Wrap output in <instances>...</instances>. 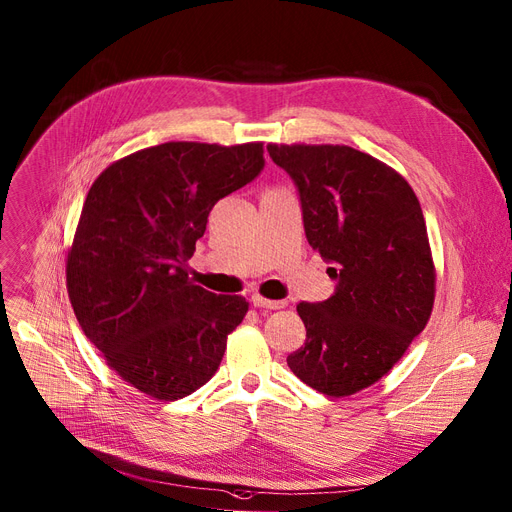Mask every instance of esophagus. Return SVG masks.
I'll list each match as a JSON object with an SVG mask.
<instances>
[{"label":"esophagus","mask_w":512,"mask_h":512,"mask_svg":"<svg viewBox=\"0 0 512 512\" xmlns=\"http://www.w3.org/2000/svg\"><path fill=\"white\" fill-rule=\"evenodd\" d=\"M250 302L256 306V308H266V310H283L287 308V302L285 299H264L262 295L254 293Z\"/></svg>","instance_id":"34e87169"}]
</instances>
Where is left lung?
<instances>
[{"instance_id": "8db88e82", "label": "left lung", "mask_w": 512, "mask_h": 512, "mask_svg": "<svg viewBox=\"0 0 512 512\" xmlns=\"http://www.w3.org/2000/svg\"><path fill=\"white\" fill-rule=\"evenodd\" d=\"M302 204L306 237L335 293L299 304L306 345L291 372L328 397L378 382L422 333L434 306V262L422 206L405 179L351 146L268 144Z\"/></svg>"}]
</instances>
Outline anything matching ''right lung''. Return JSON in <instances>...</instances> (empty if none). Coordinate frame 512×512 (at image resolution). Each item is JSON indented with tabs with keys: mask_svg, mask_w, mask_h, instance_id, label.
Instances as JSON below:
<instances>
[{
	"mask_svg": "<svg viewBox=\"0 0 512 512\" xmlns=\"http://www.w3.org/2000/svg\"><path fill=\"white\" fill-rule=\"evenodd\" d=\"M262 142H165L109 165L90 186L68 254L74 314L126 382L159 401L219 370L248 302L188 279L208 213L264 169Z\"/></svg>",
	"mask_w": 512,
	"mask_h": 512,
	"instance_id": "obj_1",
	"label": "right lung"
}]
</instances>
